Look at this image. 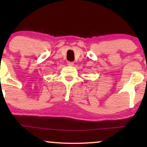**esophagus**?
Instances as JSON below:
<instances>
[{
  "instance_id": "obj_1",
  "label": "esophagus",
  "mask_w": 147,
  "mask_h": 147,
  "mask_svg": "<svg viewBox=\"0 0 147 147\" xmlns=\"http://www.w3.org/2000/svg\"><path fill=\"white\" fill-rule=\"evenodd\" d=\"M67 65H69V66H73L74 63H73V62H68Z\"/></svg>"
}]
</instances>
